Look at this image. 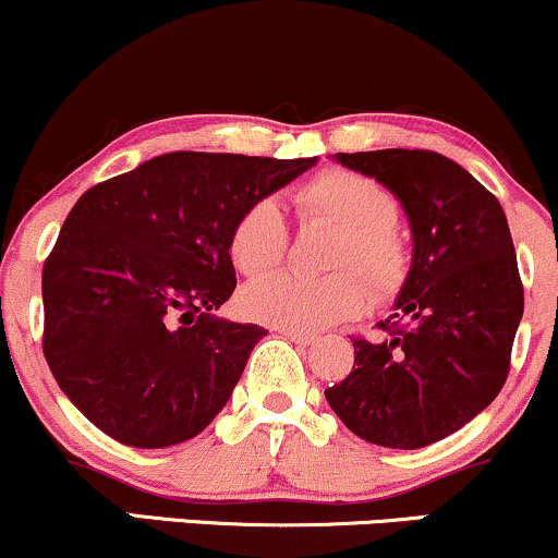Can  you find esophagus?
Masks as SVG:
<instances>
[{
	"label": "esophagus",
	"instance_id": "esophagus-1",
	"mask_svg": "<svg viewBox=\"0 0 558 558\" xmlns=\"http://www.w3.org/2000/svg\"><path fill=\"white\" fill-rule=\"evenodd\" d=\"M281 337L290 339V342H294V344H313V342H316V337H313V333L292 331V329H281Z\"/></svg>",
	"mask_w": 558,
	"mask_h": 558
}]
</instances>
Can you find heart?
I'll return each instance as SVG.
<instances>
[{
    "instance_id": "1",
    "label": "heart",
    "mask_w": 558,
    "mask_h": 558,
    "mask_svg": "<svg viewBox=\"0 0 558 558\" xmlns=\"http://www.w3.org/2000/svg\"><path fill=\"white\" fill-rule=\"evenodd\" d=\"M300 221L333 229L326 266L337 271L311 279L277 274L242 292V311L253 320L292 331H318L363 311L371 287L391 298L410 271V247L397 227L391 190L368 174L331 167L294 190ZM287 253V225L277 203L253 201L229 232V258L245 277H264ZM360 276L364 278L359 279Z\"/></svg>"
}]
</instances>
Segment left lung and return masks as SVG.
I'll use <instances>...</instances> for the list:
<instances>
[{"mask_svg":"<svg viewBox=\"0 0 558 558\" xmlns=\"http://www.w3.org/2000/svg\"><path fill=\"white\" fill-rule=\"evenodd\" d=\"M402 203L412 264L381 320L384 339H352L355 365L326 389L352 434L389 449L441 441L494 402L525 311L507 216L460 163L436 150L337 154Z\"/></svg>","mask_w":558,"mask_h":558,"instance_id":"left-lung-1","label":"left lung"}]
</instances>
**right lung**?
Here are the masks:
<instances>
[{
    "label": "right lung",
    "mask_w": 558,
    "mask_h": 558,
    "mask_svg": "<svg viewBox=\"0 0 558 558\" xmlns=\"http://www.w3.org/2000/svg\"><path fill=\"white\" fill-rule=\"evenodd\" d=\"M316 161L174 150L77 198L44 264V357L98 430L163 449L219 415L268 333L214 316L229 232Z\"/></svg>",
    "instance_id": "add662e5"
}]
</instances>
